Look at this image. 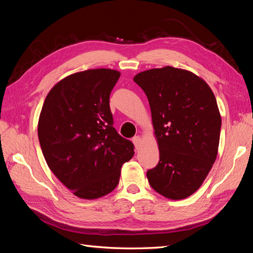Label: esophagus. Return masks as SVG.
<instances>
[{"label":"esophagus","mask_w":253,"mask_h":253,"mask_svg":"<svg viewBox=\"0 0 253 253\" xmlns=\"http://www.w3.org/2000/svg\"><path fill=\"white\" fill-rule=\"evenodd\" d=\"M132 142H133V144H135L136 149H138L139 147H140V144H141V138L139 137V136L133 137V138H132Z\"/></svg>","instance_id":"1"}]
</instances>
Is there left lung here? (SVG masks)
Returning <instances> with one entry per match:
<instances>
[{"mask_svg":"<svg viewBox=\"0 0 253 253\" xmlns=\"http://www.w3.org/2000/svg\"><path fill=\"white\" fill-rule=\"evenodd\" d=\"M151 109L159 164L147 171L153 189L171 200L195 193L215 162L222 118L209 84L186 69L165 66L137 74Z\"/></svg>","mask_w":253,"mask_h":253,"instance_id":"left-lung-1","label":"left lung"}]
</instances>
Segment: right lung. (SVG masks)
<instances>
[{
    "instance_id": "right-lung-1",
    "label": "right lung",
    "mask_w": 253,
    "mask_h": 253,
    "mask_svg": "<svg viewBox=\"0 0 253 253\" xmlns=\"http://www.w3.org/2000/svg\"><path fill=\"white\" fill-rule=\"evenodd\" d=\"M121 73L96 68L60 80L47 93L38 123L46 164L75 196L93 200L116 188L133 144L113 127L110 94Z\"/></svg>"
}]
</instances>
